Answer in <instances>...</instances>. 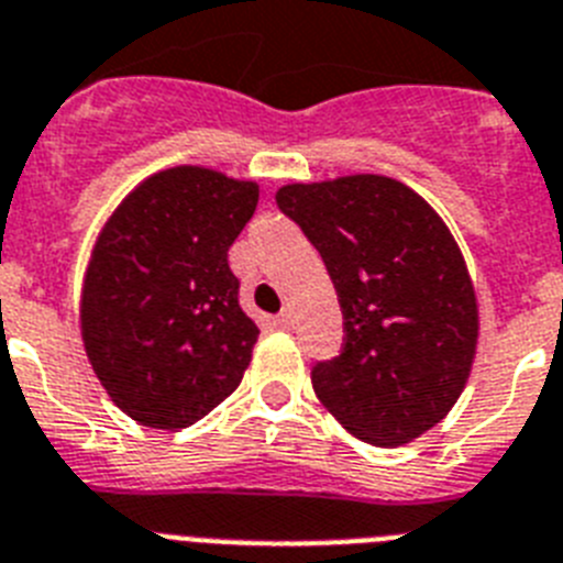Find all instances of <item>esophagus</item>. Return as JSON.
<instances>
[{
    "instance_id": "34e87169",
    "label": "esophagus",
    "mask_w": 563,
    "mask_h": 563,
    "mask_svg": "<svg viewBox=\"0 0 563 563\" xmlns=\"http://www.w3.org/2000/svg\"><path fill=\"white\" fill-rule=\"evenodd\" d=\"M274 323L280 325V329H291L295 325V314H291V309H283L277 318H274Z\"/></svg>"
}]
</instances>
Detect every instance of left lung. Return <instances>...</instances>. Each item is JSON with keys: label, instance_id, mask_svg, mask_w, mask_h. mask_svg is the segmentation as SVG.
I'll list each match as a JSON object with an SVG mask.
<instances>
[{"label": "left lung", "instance_id": "8db88e82", "mask_svg": "<svg viewBox=\"0 0 563 563\" xmlns=\"http://www.w3.org/2000/svg\"><path fill=\"white\" fill-rule=\"evenodd\" d=\"M277 206L320 252L343 309V349L311 386L352 434L398 446L446 418L478 343V303L450 229L377 174L295 183Z\"/></svg>", "mask_w": 563, "mask_h": 563}]
</instances>
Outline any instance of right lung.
<instances>
[{
    "mask_svg": "<svg viewBox=\"0 0 563 563\" xmlns=\"http://www.w3.org/2000/svg\"><path fill=\"white\" fill-rule=\"evenodd\" d=\"M257 186L209 168H168L131 191L93 249L82 340L122 412L186 429L243 380L260 329L240 309L229 249Z\"/></svg>",
    "mask_w": 563,
    "mask_h": 563,
    "instance_id": "right-lung-1",
    "label": "right lung"
}]
</instances>
